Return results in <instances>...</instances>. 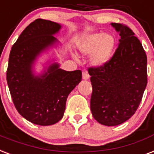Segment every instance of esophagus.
I'll list each match as a JSON object with an SVG mask.
<instances>
[{
    "label": "esophagus",
    "instance_id": "1",
    "mask_svg": "<svg viewBox=\"0 0 154 154\" xmlns=\"http://www.w3.org/2000/svg\"><path fill=\"white\" fill-rule=\"evenodd\" d=\"M89 77H90V75H89V74H88V71H83V79H89Z\"/></svg>",
    "mask_w": 154,
    "mask_h": 154
}]
</instances>
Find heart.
Wrapping results in <instances>:
<instances>
[{"label":"heart","mask_w":154,"mask_h":154,"mask_svg":"<svg viewBox=\"0 0 154 154\" xmlns=\"http://www.w3.org/2000/svg\"><path fill=\"white\" fill-rule=\"evenodd\" d=\"M116 39L112 34L102 33L89 34L79 45V49L85 54L92 53L91 61L95 65L101 66L106 63L112 55Z\"/></svg>","instance_id":"heart-1"}]
</instances>
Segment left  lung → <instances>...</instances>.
Returning <instances> with one entry per match:
<instances>
[{
  "label": "left lung",
  "instance_id": "1",
  "mask_svg": "<svg viewBox=\"0 0 154 154\" xmlns=\"http://www.w3.org/2000/svg\"><path fill=\"white\" fill-rule=\"evenodd\" d=\"M112 26L120 36L118 47L106 63L88 67L91 113L107 126L120 125L135 113L147 85V56L140 42L128 26Z\"/></svg>",
  "mask_w": 154,
  "mask_h": 154
}]
</instances>
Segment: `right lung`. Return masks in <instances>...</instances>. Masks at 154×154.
Instances as JSON below:
<instances>
[{
    "mask_svg": "<svg viewBox=\"0 0 154 154\" xmlns=\"http://www.w3.org/2000/svg\"><path fill=\"white\" fill-rule=\"evenodd\" d=\"M60 25L36 19L24 29L12 47L6 79L15 108L38 125H54L63 118L67 96L82 79L80 70L66 71L53 64L41 77L33 75V62L56 41Z\"/></svg>",
    "mask_w": 154,
    "mask_h": 154,
    "instance_id": "right-lung-1",
    "label": "right lung"
}]
</instances>
